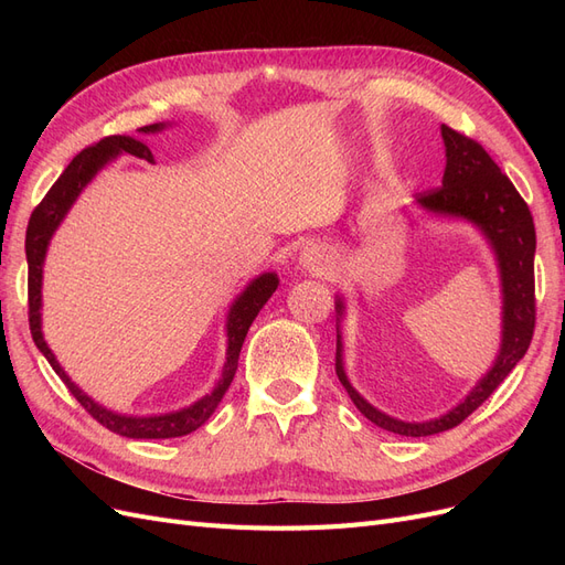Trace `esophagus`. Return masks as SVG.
<instances>
[{
  "label": "esophagus",
  "instance_id": "esophagus-1",
  "mask_svg": "<svg viewBox=\"0 0 565 565\" xmlns=\"http://www.w3.org/2000/svg\"><path fill=\"white\" fill-rule=\"evenodd\" d=\"M299 266L301 270L311 273V276H328V273H332V256L324 247L311 245L301 252Z\"/></svg>",
  "mask_w": 565,
  "mask_h": 565
}]
</instances>
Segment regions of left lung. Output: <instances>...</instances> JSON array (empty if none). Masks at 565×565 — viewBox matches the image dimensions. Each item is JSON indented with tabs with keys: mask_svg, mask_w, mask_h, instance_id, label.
I'll return each instance as SVG.
<instances>
[{
	"mask_svg": "<svg viewBox=\"0 0 565 565\" xmlns=\"http://www.w3.org/2000/svg\"><path fill=\"white\" fill-rule=\"evenodd\" d=\"M443 143H446V174L443 185L434 191L417 193V204L426 212L461 216L483 231L488 243L498 256L502 278V344L494 358V365L486 377L478 382L469 396L450 413L429 422H401L393 419L377 407H372L358 393L344 372L341 358V339L337 334V377L344 384L353 405L382 429L398 436H434L448 431L465 422L478 405H483L492 391L498 388L507 374L516 367L525 355L530 339L535 332V224L525 200L519 195L514 183L502 169L494 164L486 148L469 139V136L440 127ZM344 303L337 301V313L341 316Z\"/></svg>",
	"mask_w": 565,
	"mask_h": 565,
	"instance_id": "8db88e82",
	"label": "left lung"
}]
</instances>
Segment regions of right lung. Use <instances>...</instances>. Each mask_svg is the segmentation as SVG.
<instances>
[{"instance_id":"add662e5","label":"right lung","mask_w":565,"mask_h":565,"mask_svg":"<svg viewBox=\"0 0 565 565\" xmlns=\"http://www.w3.org/2000/svg\"><path fill=\"white\" fill-rule=\"evenodd\" d=\"M164 129V125H146L139 131L143 134H156ZM119 152H129V156L150 160V150L146 143L131 139V136H106L98 143L84 148L79 156L73 158V162L65 167V172L58 177V181L49 188V193L44 200L38 204L35 212H32L28 221V233H25V256H28V318H30V332L32 339H35L38 349L44 353L49 365L56 370L67 391L73 393L77 403L87 409V413L98 422L104 424L106 429L113 434L127 436V438H179L191 434L212 417L216 405L224 398L226 388L231 386L235 370H237V358H241L243 341L247 337L249 324L254 318L259 316L262 306L270 299V295L276 292L278 287V276L276 273H264L256 280H252L245 292L237 297L228 311V322H226V332H228V349H226V363L224 372H221V380L214 386L212 393L193 403L191 407H183L179 413H169V415H158V417H127V415H117L106 409L104 405L94 403L87 393H84L79 386L71 382V377L63 372L58 365L56 355L51 353L46 347V341L42 337V266H44V256L51 235L61 226L63 216L67 210L73 207V202L82 193V188L87 185L96 174L98 169H104L110 160H115Z\"/></svg>"}]
</instances>
